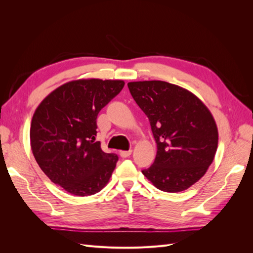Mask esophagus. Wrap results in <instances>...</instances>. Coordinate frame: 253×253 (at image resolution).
<instances>
[{
	"mask_svg": "<svg viewBox=\"0 0 253 253\" xmlns=\"http://www.w3.org/2000/svg\"><path fill=\"white\" fill-rule=\"evenodd\" d=\"M131 154H132V150L121 151V152H120V156H121L122 158H126V157H128Z\"/></svg>",
	"mask_w": 253,
	"mask_h": 253,
	"instance_id": "1",
	"label": "esophagus"
}]
</instances>
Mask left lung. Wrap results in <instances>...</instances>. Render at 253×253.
Here are the masks:
<instances>
[{
    "mask_svg": "<svg viewBox=\"0 0 253 253\" xmlns=\"http://www.w3.org/2000/svg\"><path fill=\"white\" fill-rule=\"evenodd\" d=\"M150 120L157 153L142 170L157 189L180 192L200 180L215 156L218 132L208 108L191 91L165 81L128 82Z\"/></svg>",
    "mask_w": 253,
    "mask_h": 253,
    "instance_id": "8db88e82",
    "label": "left lung"
}]
</instances>
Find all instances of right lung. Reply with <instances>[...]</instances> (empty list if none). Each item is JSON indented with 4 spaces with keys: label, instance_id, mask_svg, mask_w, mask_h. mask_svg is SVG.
<instances>
[{
    "label": "right lung",
    "instance_id": "1",
    "mask_svg": "<svg viewBox=\"0 0 253 253\" xmlns=\"http://www.w3.org/2000/svg\"><path fill=\"white\" fill-rule=\"evenodd\" d=\"M125 86L122 80L82 79L59 86L38 106L30 126L36 162L66 192L88 196L109 182L118 162L97 135L99 112Z\"/></svg>",
    "mask_w": 253,
    "mask_h": 253
}]
</instances>
